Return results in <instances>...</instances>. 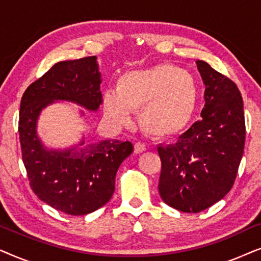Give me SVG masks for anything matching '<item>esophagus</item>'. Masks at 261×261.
Masks as SVG:
<instances>
[{"mask_svg":"<svg viewBox=\"0 0 261 261\" xmlns=\"http://www.w3.org/2000/svg\"><path fill=\"white\" fill-rule=\"evenodd\" d=\"M144 151H146V145L142 144V142H135L134 152L135 153H142Z\"/></svg>","mask_w":261,"mask_h":261,"instance_id":"1","label":"esophagus"}]
</instances>
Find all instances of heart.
<instances>
[{
    "instance_id": "1",
    "label": "heart",
    "mask_w": 261,
    "mask_h": 261,
    "mask_svg": "<svg viewBox=\"0 0 261 261\" xmlns=\"http://www.w3.org/2000/svg\"><path fill=\"white\" fill-rule=\"evenodd\" d=\"M199 88L196 77L173 65L123 73L116 89L105 94V112L114 122L126 124L138 109L142 129L154 138L177 134L189 123L197 107Z\"/></svg>"
}]
</instances>
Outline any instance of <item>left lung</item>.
Returning a JSON list of instances; mask_svg holds the SVG:
<instances>
[{
	"label": "left lung",
	"mask_w": 261,
	"mask_h": 261,
	"mask_svg": "<svg viewBox=\"0 0 261 261\" xmlns=\"http://www.w3.org/2000/svg\"><path fill=\"white\" fill-rule=\"evenodd\" d=\"M205 85L202 119L172 145L158 146L160 197L183 213H199L233 187L245 147L244 102L237 84L197 60Z\"/></svg>",
	"instance_id": "left-lung-1"
}]
</instances>
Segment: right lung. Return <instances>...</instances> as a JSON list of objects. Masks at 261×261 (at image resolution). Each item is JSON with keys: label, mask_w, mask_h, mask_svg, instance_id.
I'll return each mask as SVG.
<instances>
[{"label": "right lung", "mask_w": 261, "mask_h": 261, "mask_svg": "<svg viewBox=\"0 0 261 261\" xmlns=\"http://www.w3.org/2000/svg\"><path fill=\"white\" fill-rule=\"evenodd\" d=\"M101 82L95 56L66 60L55 64L21 98L19 135L32 190L42 202L69 215H87L112 198L117 170L134 147L129 141L113 139L87 145L82 140L80 148L47 149L38 137V119L55 101L96 112L102 103Z\"/></svg>", "instance_id": "obj_1"}]
</instances>
